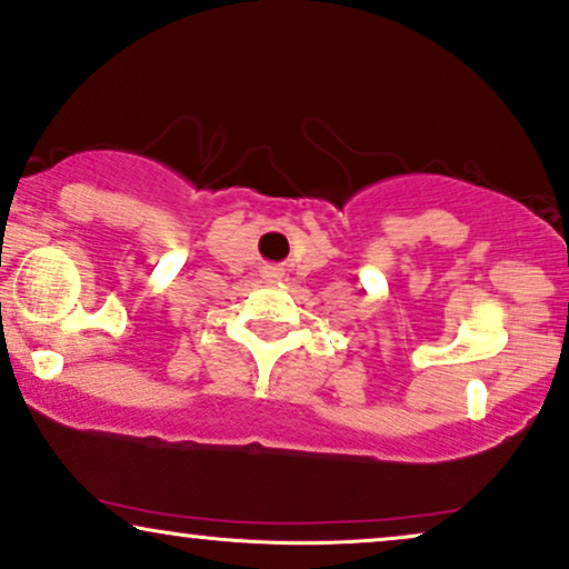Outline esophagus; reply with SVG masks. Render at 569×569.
I'll use <instances>...</instances> for the list:
<instances>
[{
	"instance_id": "esophagus-1",
	"label": "esophagus",
	"mask_w": 569,
	"mask_h": 569,
	"mask_svg": "<svg viewBox=\"0 0 569 569\" xmlns=\"http://www.w3.org/2000/svg\"><path fill=\"white\" fill-rule=\"evenodd\" d=\"M269 274H271V277H279V271H269Z\"/></svg>"
}]
</instances>
